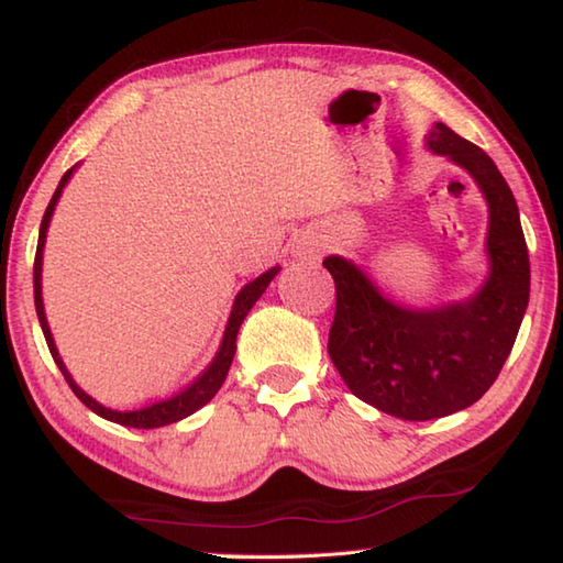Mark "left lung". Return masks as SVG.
I'll return each instance as SVG.
<instances>
[{"mask_svg": "<svg viewBox=\"0 0 563 563\" xmlns=\"http://www.w3.org/2000/svg\"><path fill=\"white\" fill-rule=\"evenodd\" d=\"M432 151L470 170L489 203L492 275L472 300L407 310L379 295L365 273L330 255L335 318L328 352L350 393L409 422L446 417L474 405L499 377L529 305V251L511 188L494 161L444 123Z\"/></svg>", "mask_w": 563, "mask_h": 563, "instance_id": "1", "label": "left lung"}]
</instances>
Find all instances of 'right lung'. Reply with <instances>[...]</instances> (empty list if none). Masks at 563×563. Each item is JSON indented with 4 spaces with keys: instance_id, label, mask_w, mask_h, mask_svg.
Here are the masks:
<instances>
[{
    "instance_id": "right-lung-1",
    "label": "right lung",
    "mask_w": 563,
    "mask_h": 563,
    "mask_svg": "<svg viewBox=\"0 0 563 563\" xmlns=\"http://www.w3.org/2000/svg\"><path fill=\"white\" fill-rule=\"evenodd\" d=\"M74 174V168H69L64 174V178L59 180V186H56L54 196L49 206H46V213L42 218V228H40V243H36V255H34V305H36V316H40V325L42 332L46 338V345H49V352L56 365H59L62 375L66 383H69L71 393L81 399L84 405H87L91 412H97L103 419H111V422H119L123 427H136V430H154V427H164L170 422H178V419H184L188 415H194L196 409H201L203 405L211 402L216 397L218 389H221L223 379L228 375V367H231L233 355H235V338H238V330H241V322L245 320L247 312L255 305V300L261 298L268 288L271 280L278 275L280 268H271L268 273H263L261 278H255L253 283H247L245 288L238 292L235 305H233V312H231V320H228V328H225V335L221 342V350H218V355L213 357L211 365L203 369V375L196 379V383H190L186 389H180L178 395H174L170 399H164V402H154V405H146V407H139V409H131V412H117V409H109L99 405L97 399H91L87 393H81L76 383L71 379V375L66 373L64 362L59 360V352H56V345L52 340V332L49 325H46V318H44V302H42V251H44V238H46V228H49L52 221V213H54V206L59 201L62 196V188L69 176Z\"/></svg>"
}]
</instances>
